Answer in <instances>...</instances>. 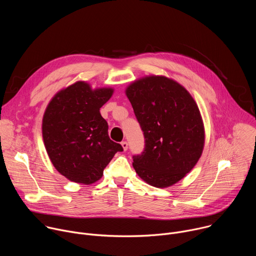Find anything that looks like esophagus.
Returning a JSON list of instances; mask_svg holds the SVG:
<instances>
[{"label":"esophagus","instance_id":"34e87169","mask_svg":"<svg viewBox=\"0 0 256 256\" xmlns=\"http://www.w3.org/2000/svg\"><path fill=\"white\" fill-rule=\"evenodd\" d=\"M122 148H124V150H126L128 148V142H126V140L122 142Z\"/></svg>","mask_w":256,"mask_h":256}]
</instances>
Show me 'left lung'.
Wrapping results in <instances>:
<instances>
[{
    "label": "left lung",
    "instance_id": "1",
    "mask_svg": "<svg viewBox=\"0 0 256 256\" xmlns=\"http://www.w3.org/2000/svg\"><path fill=\"white\" fill-rule=\"evenodd\" d=\"M144 138L142 154L132 156L136 174L164 188L185 177L201 156L204 126L190 94L164 76L142 78L126 90Z\"/></svg>",
    "mask_w": 256,
    "mask_h": 256
}]
</instances>
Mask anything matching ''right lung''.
Here are the masks:
<instances>
[{
    "mask_svg": "<svg viewBox=\"0 0 256 256\" xmlns=\"http://www.w3.org/2000/svg\"><path fill=\"white\" fill-rule=\"evenodd\" d=\"M112 88L92 90L90 84L76 82L58 92L48 104L42 132L48 156L57 171L68 180L92 184L120 144L108 136V124L100 108L112 98Z\"/></svg>",
    "mask_w": 256,
    "mask_h": 256,
    "instance_id": "1",
    "label": "right lung"
}]
</instances>
